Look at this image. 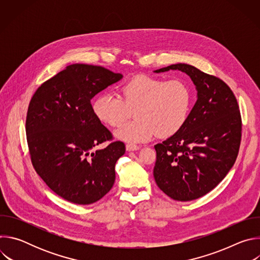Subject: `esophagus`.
<instances>
[{
    "label": "esophagus",
    "mask_w": 260,
    "mask_h": 260,
    "mask_svg": "<svg viewBox=\"0 0 260 260\" xmlns=\"http://www.w3.org/2000/svg\"><path fill=\"white\" fill-rule=\"evenodd\" d=\"M140 149V146L135 144H126V150L127 151H136Z\"/></svg>",
    "instance_id": "esophagus-1"
}]
</instances>
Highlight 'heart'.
Returning <instances> with one entry per match:
<instances>
[{
    "label": "heart",
    "mask_w": 260,
    "mask_h": 260,
    "mask_svg": "<svg viewBox=\"0 0 260 260\" xmlns=\"http://www.w3.org/2000/svg\"><path fill=\"white\" fill-rule=\"evenodd\" d=\"M191 104V89L184 81L138 75L122 85L120 96L109 92L98 95L92 111L101 122L112 127L119 126L135 111L136 119L120 126L115 136L141 143L156 135H176L186 123Z\"/></svg>",
    "instance_id": "heart-1"
}]
</instances>
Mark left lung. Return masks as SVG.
<instances>
[{
  "mask_svg": "<svg viewBox=\"0 0 260 260\" xmlns=\"http://www.w3.org/2000/svg\"><path fill=\"white\" fill-rule=\"evenodd\" d=\"M179 70L191 78L198 100L185 125L154 146L153 176L171 199L197 200L224 179L237 159L242 119L237 99L220 78L187 63H176L155 73Z\"/></svg>",
  "mask_w": 260,
  "mask_h": 260,
  "instance_id": "8db88e82",
  "label": "left lung"
}]
</instances>
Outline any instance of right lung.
Returning <instances> with one entry per match:
<instances>
[{
  "mask_svg": "<svg viewBox=\"0 0 260 260\" xmlns=\"http://www.w3.org/2000/svg\"><path fill=\"white\" fill-rule=\"evenodd\" d=\"M123 76L100 66L74 63L34 93L25 132L30 160L47 186L63 200L89 205L112 188L125 145L95 117L90 100Z\"/></svg>",
  "mask_w": 260,
  "mask_h": 260,
  "instance_id": "add662e5",
  "label": "right lung"
}]
</instances>
